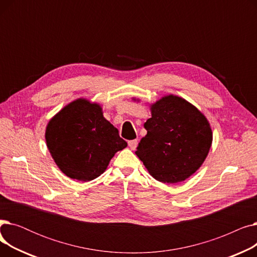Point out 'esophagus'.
Wrapping results in <instances>:
<instances>
[{
    "instance_id": "34e87169",
    "label": "esophagus",
    "mask_w": 257,
    "mask_h": 257,
    "mask_svg": "<svg viewBox=\"0 0 257 257\" xmlns=\"http://www.w3.org/2000/svg\"><path fill=\"white\" fill-rule=\"evenodd\" d=\"M139 145V141L138 140H133V141H129L128 142V146L131 150H136L137 147Z\"/></svg>"
}]
</instances>
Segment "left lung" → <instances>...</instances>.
Returning <instances> with one entry per match:
<instances>
[{
  "mask_svg": "<svg viewBox=\"0 0 257 257\" xmlns=\"http://www.w3.org/2000/svg\"><path fill=\"white\" fill-rule=\"evenodd\" d=\"M150 111L151 117L145 123L147 136L136 154L157 181L182 182L200 169L208 155L212 144L209 121L195 105L175 94L151 103Z\"/></svg>",
  "mask_w": 257,
  "mask_h": 257,
  "instance_id": "left-lung-1",
  "label": "left lung"
}]
</instances>
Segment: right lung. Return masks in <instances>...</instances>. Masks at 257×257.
I'll use <instances>...</instances> for the list:
<instances>
[{
	"label": "right lung",
	"instance_id": "1",
	"mask_svg": "<svg viewBox=\"0 0 257 257\" xmlns=\"http://www.w3.org/2000/svg\"><path fill=\"white\" fill-rule=\"evenodd\" d=\"M48 150L59 170L74 180L88 182L102 175L127 143L103 115L102 106L85 98L67 105L46 127Z\"/></svg>",
	"mask_w": 257,
	"mask_h": 257
}]
</instances>
